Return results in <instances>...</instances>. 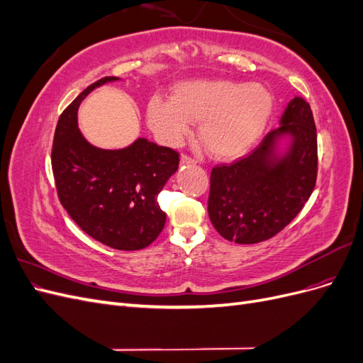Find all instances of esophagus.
Returning a JSON list of instances; mask_svg holds the SVG:
<instances>
[{"label": "esophagus", "instance_id": "34e87169", "mask_svg": "<svg viewBox=\"0 0 363 363\" xmlns=\"http://www.w3.org/2000/svg\"><path fill=\"white\" fill-rule=\"evenodd\" d=\"M180 162H182L183 164H194V163H195V159L191 157L189 155H182Z\"/></svg>", "mask_w": 363, "mask_h": 363}]
</instances>
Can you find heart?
Listing matches in <instances>:
<instances>
[{
  "instance_id": "obj_1",
  "label": "heart",
  "mask_w": 363,
  "mask_h": 363,
  "mask_svg": "<svg viewBox=\"0 0 363 363\" xmlns=\"http://www.w3.org/2000/svg\"><path fill=\"white\" fill-rule=\"evenodd\" d=\"M272 96L262 84L228 80L186 82L175 87L171 101L152 98L148 124L168 145H177L200 123L199 139L208 155L232 159L245 152L265 130Z\"/></svg>"
}]
</instances>
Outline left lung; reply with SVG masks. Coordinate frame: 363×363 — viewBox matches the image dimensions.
<instances>
[{"instance_id": "8db88e82", "label": "left lung", "mask_w": 363, "mask_h": 363, "mask_svg": "<svg viewBox=\"0 0 363 363\" xmlns=\"http://www.w3.org/2000/svg\"><path fill=\"white\" fill-rule=\"evenodd\" d=\"M281 125L245 157L215 164L207 212L216 232L230 242L257 244L271 239L301 212L318 174L316 127L304 98L289 101ZM293 138L290 152L274 162L277 136Z\"/></svg>"}]
</instances>
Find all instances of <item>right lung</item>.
I'll return each mask as SVG.
<instances>
[{"instance_id": "obj_1", "label": "right lung", "mask_w": 363, "mask_h": 363, "mask_svg": "<svg viewBox=\"0 0 363 363\" xmlns=\"http://www.w3.org/2000/svg\"><path fill=\"white\" fill-rule=\"evenodd\" d=\"M104 77L62 112L54 131L51 167L59 200L74 223L98 242L115 250L148 247L164 227L157 203L164 183L177 171L180 155L147 139L123 150L91 145L77 127V108Z\"/></svg>"}]
</instances>
